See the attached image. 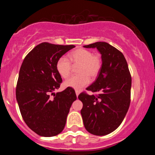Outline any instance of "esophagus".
<instances>
[{
  "mask_svg": "<svg viewBox=\"0 0 155 155\" xmlns=\"http://www.w3.org/2000/svg\"><path fill=\"white\" fill-rule=\"evenodd\" d=\"M76 97H78L79 95V90H76Z\"/></svg>",
  "mask_w": 155,
  "mask_h": 155,
  "instance_id": "1",
  "label": "esophagus"
}]
</instances>
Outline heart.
<instances>
[{
	"label": "heart",
	"mask_w": 155,
	"mask_h": 155,
	"mask_svg": "<svg viewBox=\"0 0 155 155\" xmlns=\"http://www.w3.org/2000/svg\"><path fill=\"white\" fill-rule=\"evenodd\" d=\"M69 59L61 57L56 63V69L63 78H67L71 71L72 65H79L77 71L79 75L73 76L65 80L64 85L66 87L80 90L90 81V76L95 79L100 73L102 68V59L98 54H93L91 51L86 49H77L69 54Z\"/></svg>",
	"instance_id": "b5f03b06"
}]
</instances>
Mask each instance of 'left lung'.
<instances>
[{"instance_id":"8db88e82","label":"left lung","mask_w":155,"mask_h":155,"mask_svg":"<svg viewBox=\"0 0 155 155\" xmlns=\"http://www.w3.org/2000/svg\"><path fill=\"white\" fill-rule=\"evenodd\" d=\"M96 48L101 54L102 68L97 79L86 89L97 95L81 92V110L84 125L95 136L115 130L123 121L130 103L131 76L123 54L106 42L84 46Z\"/></svg>"}]
</instances>
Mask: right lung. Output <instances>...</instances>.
Instances as JSON below:
<instances>
[{"label": "right lung", "mask_w": 155, "mask_h": 155, "mask_svg": "<svg viewBox=\"0 0 155 155\" xmlns=\"http://www.w3.org/2000/svg\"><path fill=\"white\" fill-rule=\"evenodd\" d=\"M74 47L44 42L27 54L21 65L16 88L17 101L25 122L41 136H54L63 130L71 106L76 100L73 88L54 92L62 83L57 61Z\"/></svg>", "instance_id": "1"}]
</instances>
